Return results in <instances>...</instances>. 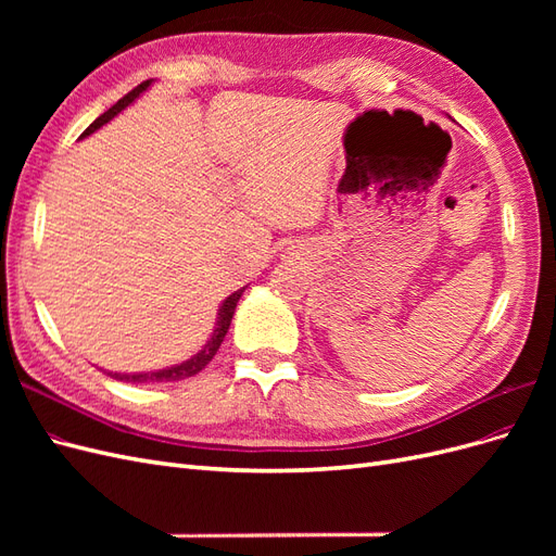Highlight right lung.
<instances>
[{
    "mask_svg": "<svg viewBox=\"0 0 556 556\" xmlns=\"http://www.w3.org/2000/svg\"><path fill=\"white\" fill-rule=\"evenodd\" d=\"M150 86H153V80H143L141 86H137L134 88L131 92H127L121 102L117 104H113L106 113H102L97 117V121L80 134V139L83 137H90V134H94L99 127H104L109 121H113V117L121 113V111H125L134 99H137L141 92H146ZM245 292V288H241V290H237V292H231L225 301H223V306H220V311H217V323H215V329H213V333H211V339L206 341V345L201 348L197 355H192L190 359H185L182 364H176V366H166V368H160V371H143V374H113V371H109V376H113L115 380H123V382H172V380H182V378H190V376H197L201 368H204L213 357H215V352L220 350V343L225 341V336H227V329H229V325H231V317H233V311H237V304H239V299H241V294Z\"/></svg>",
    "mask_w": 556,
    "mask_h": 556,
    "instance_id": "1",
    "label": "right lung"
}]
</instances>
